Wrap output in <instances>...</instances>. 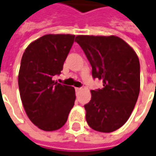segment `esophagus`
Returning <instances> with one entry per match:
<instances>
[{
	"label": "esophagus",
	"instance_id": "34e87169",
	"mask_svg": "<svg viewBox=\"0 0 156 156\" xmlns=\"http://www.w3.org/2000/svg\"><path fill=\"white\" fill-rule=\"evenodd\" d=\"M81 88H75V90H76V92H79L80 90H81Z\"/></svg>",
	"mask_w": 156,
	"mask_h": 156
}]
</instances>
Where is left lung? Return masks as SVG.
<instances>
[{"instance_id":"1","label":"left lung","mask_w":156,"mask_h":156,"mask_svg":"<svg viewBox=\"0 0 156 156\" xmlns=\"http://www.w3.org/2000/svg\"><path fill=\"white\" fill-rule=\"evenodd\" d=\"M75 41L89 60L93 78L102 79L104 86L91 90V100L84 105L86 121L95 131H116L131 116L139 97V57L129 44L115 35H78Z\"/></svg>"}]
</instances>
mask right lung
<instances>
[{"label":"right lung","mask_w":156,"mask_h":156,"mask_svg":"<svg viewBox=\"0 0 156 156\" xmlns=\"http://www.w3.org/2000/svg\"><path fill=\"white\" fill-rule=\"evenodd\" d=\"M73 34H45L30 43L21 60L18 87L27 116L44 131H55L67 122L76 99L72 86L55 82L74 42Z\"/></svg>","instance_id":"right-lung-1"}]
</instances>
